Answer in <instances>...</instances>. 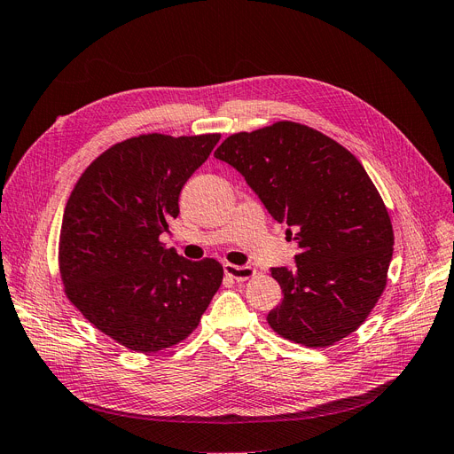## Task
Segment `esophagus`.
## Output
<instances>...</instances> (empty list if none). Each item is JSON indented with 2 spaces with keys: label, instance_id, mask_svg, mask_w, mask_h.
Segmentation results:
<instances>
[{
  "label": "esophagus",
  "instance_id": "34e87169",
  "mask_svg": "<svg viewBox=\"0 0 454 454\" xmlns=\"http://www.w3.org/2000/svg\"><path fill=\"white\" fill-rule=\"evenodd\" d=\"M224 273L226 277L238 280V282H243L250 277H254V270L250 265H233V263H224Z\"/></svg>",
  "mask_w": 454,
  "mask_h": 454
}]
</instances>
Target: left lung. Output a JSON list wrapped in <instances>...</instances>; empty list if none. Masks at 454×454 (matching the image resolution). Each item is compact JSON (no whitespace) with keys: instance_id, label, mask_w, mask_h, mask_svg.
<instances>
[{"instance_id":"obj_1","label":"left lung","mask_w":454,"mask_h":454,"mask_svg":"<svg viewBox=\"0 0 454 454\" xmlns=\"http://www.w3.org/2000/svg\"><path fill=\"white\" fill-rule=\"evenodd\" d=\"M215 157L245 177L288 226L295 267H271L282 301L267 322L280 337L325 348L354 333L387 282L393 226L363 164L310 127L278 121L231 134Z\"/></svg>"}]
</instances>
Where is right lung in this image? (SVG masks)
Here are the masks:
<instances>
[{
	"label": "right lung",
	"mask_w": 454,
	"mask_h": 454,
	"mask_svg": "<svg viewBox=\"0 0 454 454\" xmlns=\"http://www.w3.org/2000/svg\"><path fill=\"white\" fill-rule=\"evenodd\" d=\"M218 140L221 134L129 138L97 157L67 200L65 294L98 331L134 351L187 339L223 282L216 260H184L159 241L179 215L184 183Z\"/></svg>",
	"instance_id": "obj_1"
}]
</instances>
